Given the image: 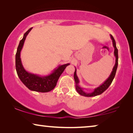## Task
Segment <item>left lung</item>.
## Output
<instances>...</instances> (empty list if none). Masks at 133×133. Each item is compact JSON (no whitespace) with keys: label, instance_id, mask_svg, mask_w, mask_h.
Returning a JSON list of instances; mask_svg holds the SVG:
<instances>
[{"label":"left lung","instance_id":"8db88e82","mask_svg":"<svg viewBox=\"0 0 133 133\" xmlns=\"http://www.w3.org/2000/svg\"><path fill=\"white\" fill-rule=\"evenodd\" d=\"M110 37L112 40V45H113V47L114 48V56L116 57V63L115 64L112 68V70L111 71V74L109 77L107 78V79L105 81V82L103 83V84H101L100 86H98L97 88L94 89V91L91 93H87V92H85L84 90L79 85V79L77 76V74H76V69L75 67V71L74 73V78H75V81L76 83V89L77 90V93L80 94V95L85 96V97H94L98 95H100V94H102L103 92L109 88L110 85L111 84V83L113 80L114 77H115L117 69L118 66V49H117L116 47V44L115 40H114V37H112V36L110 35Z\"/></svg>","mask_w":133,"mask_h":133}]
</instances>
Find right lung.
I'll list each match as a JSON object with an SVG mask.
<instances>
[{"instance_id": "right-lung-1", "label": "right lung", "mask_w": 133, "mask_h": 133, "mask_svg": "<svg viewBox=\"0 0 133 133\" xmlns=\"http://www.w3.org/2000/svg\"><path fill=\"white\" fill-rule=\"evenodd\" d=\"M31 29L32 28L29 29L24 33L23 39L19 42V44L17 49V52L16 54V70L22 82L29 90L31 91L46 93L52 90L55 88L58 78L70 63L59 65L57 68L54 70L52 73L47 76H40L36 74L29 73L26 71L22 64L21 52L27 36Z\"/></svg>"}]
</instances>
